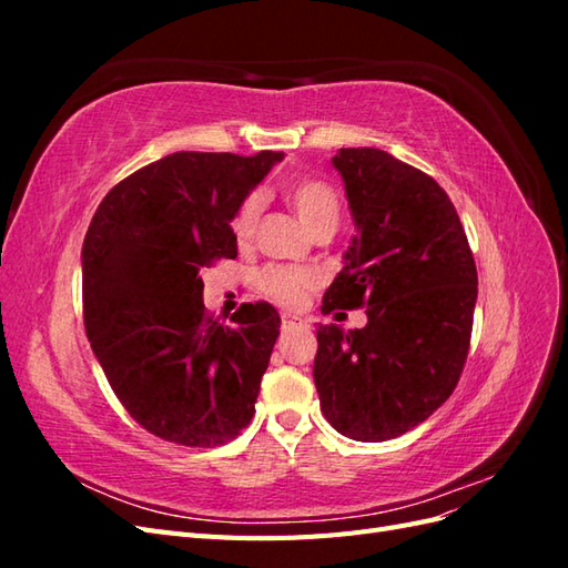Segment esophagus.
Instances as JSON below:
<instances>
[{
    "label": "esophagus",
    "instance_id": "obj_1",
    "mask_svg": "<svg viewBox=\"0 0 568 568\" xmlns=\"http://www.w3.org/2000/svg\"><path fill=\"white\" fill-rule=\"evenodd\" d=\"M303 326H307V322L298 315H282V329L284 332H294V329H303Z\"/></svg>",
    "mask_w": 568,
    "mask_h": 568
}]
</instances>
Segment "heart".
<instances>
[{"mask_svg":"<svg viewBox=\"0 0 568 568\" xmlns=\"http://www.w3.org/2000/svg\"><path fill=\"white\" fill-rule=\"evenodd\" d=\"M284 196L291 209L303 222L307 232H315L322 225H334L338 222V196L334 189L315 178L291 180L284 189ZM263 211L261 194H248L239 205L232 217V236L239 246H248L257 227V217ZM315 277L305 270H291L270 265L261 272V288L265 294L284 307H301L311 291L315 288Z\"/></svg>","mask_w":568,"mask_h":568,"instance_id":"b5f03b06","label":"heart"}]
</instances>
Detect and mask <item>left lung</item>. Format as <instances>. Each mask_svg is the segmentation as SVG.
I'll use <instances>...</instances> for the list:
<instances>
[{
	"instance_id": "8db88e82",
	"label": "left lung",
	"mask_w": 568,
	"mask_h": 568,
	"mask_svg": "<svg viewBox=\"0 0 568 568\" xmlns=\"http://www.w3.org/2000/svg\"><path fill=\"white\" fill-rule=\"evenodd\" d=\"M357 236L322 315L367 307L363 329L317 326L315 386L338 434L382 443L450 398L467 363L476 263L453 201L422 170L372 146L341 149Z\"/></svg>"
}]
</instances>
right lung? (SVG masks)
<instances>
[{
  "mask_svg": "<svg viewBox=\"0 0 568 568\" xmlns=\"http://www.w3.org/2000/svg\"><path fill=\"white\" fill-rule=\"evenodd\" d=\"M282 151H178L118 182L82 244L84 332L118 400L149 434L211 448L255 412L280 315L205 313L201 270L236 257L230 222Z\"/></svg>",
  "mask_w": 568,
  "mask_h": 568,
  "instance_id": "add662e5",
  "label": "right lung"
}]
</instances>
